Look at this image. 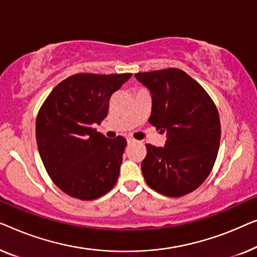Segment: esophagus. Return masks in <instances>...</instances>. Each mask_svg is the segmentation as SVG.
I'll list each match as a JSON object with an SVG mask.
<instances>
[{"label": "esophagus", "instance_id": "obj_1", "mask_svg": "<svg viewBox=\"0 0 257 257\" xmlns=\"http://www.w3.org/2000/svg\"><path fill=\"white\" fill-rule=\"evenodd\" d=\"M127 142H128V144H132V143H135V142H136V140H134V139H128V140H127Z\"/></svg>", "mask_w": 257, "mask_h": 257}]
</instances>
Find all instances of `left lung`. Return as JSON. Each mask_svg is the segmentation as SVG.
<instances>
[{
    "instance_id": "1",
    "label": "left lung",
    "mask_w": 257,
    "mask_h": 257,
    "mask_svg": "<svg viewBox=\"0 0 257 257\" xmlns=\"http://www.w3.org/2000/svg\"><path fill=\"white\" fill-rule=\"evenodd\" d=\"M135 77L153 97L149 122L166 132L163 148L146 146L141 164L144 179L164 196L189 194L207 178L218 156V109L207 92L179 68L141 72Z\"/></svg>"
}]
</instances>
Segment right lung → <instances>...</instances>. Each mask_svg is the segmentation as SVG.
Masks as SVG:
<instances>
[{
  "label": "right lung",
  "mask_w": 257,
  "mask_h": 257,
  "mask_svg": "<svg viewBox=\"0 0 257 257\" xmlns=\"http://www.w3.org/2000/svg\"><path fill=\"white\" fill-rule=\"evenodd\" d=\"M132 73L73 74L58 84L42 104L36 140L52 182L68 196L93 200L118 178L124 137L107 139L93 128L107 116L109 100Z\"/></svg>",
  "instance_id": "obj_1"
}]
</instances>
